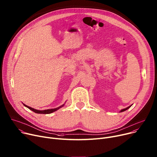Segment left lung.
I'll use <instances>...</instances> for the list:
<instances>
[{
    "label": "left lung",
    "mask_w": 157,
    "mask_h": 157,
    "mask_svg": "<svg viewBox=\"0 0 157 157\" xmlns=\"http://www.w3.org/2000/svg\"><path fill=\"white\" fill-rule=\"evenodd\" d=\"M131 105H130V106H129V107H126V108H125V109H122L121 111L120 112H123V111H126V110H127V109H128L129 108L131 107Z\"/></svg>",
    "instance_id": "1"
}]
</instances>
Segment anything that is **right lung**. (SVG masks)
Segmentation results:
<instances>
[{"label": "right lung", "mask_w": 157, "mask_h": 157, "mask_svg": "<svg viewBox=\"0 0 157 157\" xmlns=\"http://www.w3.org/2000/svg\"><path fill=\"white\" fill-rule=\"evenodd\" d=\"M23 105H25V106H26V107H28V109H29L30 110H31V111H33V112L36 113H38V114H50V113H53V112H55V111H57L58 109H59V108H61L62 107H63L64 104H63V105H61V106H59V107L55 108V109H46V110H43V111H40V110H37V109H33V108H32V107H29V106H28V105H25V104H23Z\"/></svg>", "instance_id": "add662e5"}]
</instances>
